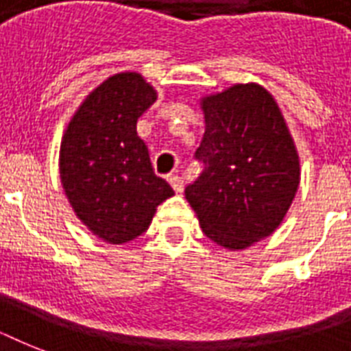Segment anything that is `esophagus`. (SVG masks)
Listing matches in <instances>:
<instances>
[{
    "instance_id": "1",
    "label": "esophagus",
    "mask_w": 351,
    "mask_h": 351,
    "mask_svg": "<svg viewBox=\"0 0 351 351\" xmlns=\"http://www.w3.org/2000/svg\"><path fill=\"white\" fill-rule=\"evenodd\" d=\"M167 180H169L171 187L175 189V193H182V189H184V180H182L180 176H178V175H171L169 178H167Z\"/></svg>"
}]
</instances>
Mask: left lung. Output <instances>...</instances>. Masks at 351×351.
<instances>
[{"label": "left lung", "instance_id": "obj_1", "mask_svg": "<svg viewBox=\"0 0 351 351\" xmlns=\"http://www.w3.org/2000/svg\"><path fill=\"white\" fill-rule=\"evenodd\" d=\"M204 171L186 198L215 244L247 250L282 224L300 184V158L277 101L262 85L234 84L200 98Z\"/></svg>", "mask_w": 351, "mask_h": 351}]
</instances>
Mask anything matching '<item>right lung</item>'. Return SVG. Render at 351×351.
Instances as JSON below:
<instances>
[{
  "mask_svg": "<svg viewBox=\"0 0 351 351\" xmlns=\"http://www.w3.org/2000/svg\"><path fill=\"white\" fill-rule=\"evenodd\" d=\"M158 93L140 73H117L80 104L60 145V178L76 219L107 244H125L175 195L154 175L136 121Z\"/></svg>",
  "mask_w": 351,
  "mask_h": 351,
  "instance_id": "1",
  "label": "right lung"
}]
</instances>
